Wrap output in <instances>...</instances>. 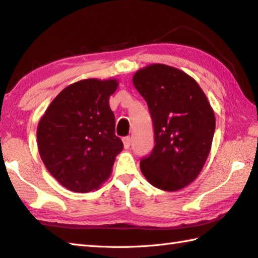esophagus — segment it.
I'll return each mask as SVG.
<instances>
[{
    "mask_svg": "<svg viewBox=\"0 0 258 258\" xmlns=\"http://www.w3.org/2000/svg\"><path fill=\"white\" fill-rule=\"evenodd\" d=\"M123 143H124V148L125 149H128L130 145H131V138L130 137H126L123 139Z\"/></svg>",
    "mask_w": 258,
    "mask_h": 258,
    "instance_id": "34e87169",
    "label": "esophagus"
}]
</instances>
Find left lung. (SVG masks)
Returning a JSON list of instances; mask_svg holds the SVG:
<instances>
[{
	"label": "left lung",
	"instance_id": "obj_1",
	"mask_svg": "<svg viewBox=\"0 0 258 258\" xmlns=\"http://www.w3.org/2000/svg\"><path fill=\"white\" fill-rule=\"evenodd\" d=\"M133 84L151 115L154 148L140 167L159 189L184 188L202 170L215 130L213 109L193 78L176 68L152 64L139 70Z\"/></svg>",
	"mask_w": 258,
	"mask_h": 258
}]
</instances>
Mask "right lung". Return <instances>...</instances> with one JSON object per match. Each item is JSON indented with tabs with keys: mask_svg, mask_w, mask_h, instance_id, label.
<instances>
[{
	"mask_svg": "<svg viewBox=\"0 0 258 258\" xmlns=\"http://www.w3.org/2000/svg\"><path fill=\"white\" fill-rule=\"evenodd\" d=\"M117 87L115 79H86L70 84L39 120L40 158L65 188L88 193L110 176L115 158L123 150L109 107V97Z\"/></svg>",
	"mask_w": 258,
	"mask_h": 258,
	"instance_id": "obj_1",
	"label": "right lung"
}]
</instances>
